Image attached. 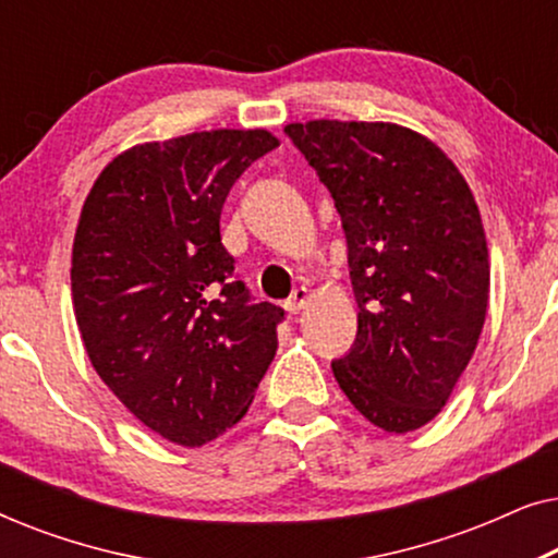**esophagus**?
I'll return each instance as SVG.
<instances>
[{
  "label": "esophagus",
  "mask_w": 558,
  "mask_h": 558,
  "mask_svg": "<svg viewBox=\"0 0 558 558\" xmlns=\"http://www.w3.org/2000/svg\"><path fill=\"white\" fill-rule=\"evenodd\" d=\"M307 302H310V289L307 287H296L292 296L287 300L284 307L292 312V315H296V312H302L304 307H307Z\"/></svg>",
  "instance_id": "1"
}]
</instances>
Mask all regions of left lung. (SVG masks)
<instances>
[{"label": "left lung", "instance_id": "obj_1", "mask_svg": "<svg viewBox=\"0 0 558 558\" xmlns=\"http://www.w3.org/2000/svg\"><path fill=\"white\" fill-rule=\"evenodd\" d=\"M284 132L348 241L357 335L335 380L373 426L414 432L452 396L485 325L490 264L472 190L407 126L317 119Z\"/></svg>", "mask_w": 558, "mask_h": 558}]
</instances>
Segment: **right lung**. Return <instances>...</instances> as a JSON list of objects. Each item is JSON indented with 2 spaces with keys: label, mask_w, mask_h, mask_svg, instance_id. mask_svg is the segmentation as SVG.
I'll return each instance as SVG.
<instances>
[{
  "label": "right lung",
  "mask_w": 558,
  "mask_h": 558,
  "mask_svg": "<svg viewBox=\"0 0 558 558\" xmlns=\"http://www.w3.org/2000/svg\"><path fill=\"white\" fill-rule=\"evenodd\" d=\"M274 147L266 129L136 144L83 203L71 266L83 345L113 396L174 445L239 424L277 353L284 310L251 300L220 243L233 182Z\"/></svg>",
  "instance_id": "right-lung-1"
}]
</instances>
